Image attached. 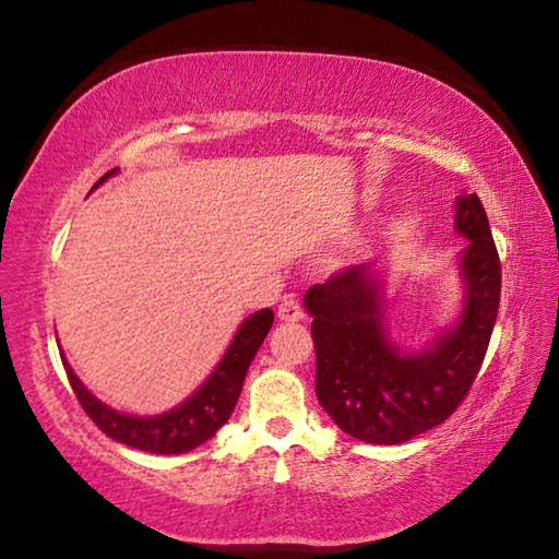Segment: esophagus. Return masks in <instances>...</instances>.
Wrapping results in <instances>:
<instances>
[{"label": "esophagus", "mask_w": 559, "mask_h": 559, "mask_svg": "<svg viewBox=\"0 0 559 559\" xmlns=\"http://www.w3.org/2000/svg\"><path fill=\"white\" fill-rule=\"evenodd\" d=\"M278 318L283 323H298V320L306 318V310H302L296 300H283L278 306Z\"/></svg>", "instance_id": "esophagus-1"}]
</instances>
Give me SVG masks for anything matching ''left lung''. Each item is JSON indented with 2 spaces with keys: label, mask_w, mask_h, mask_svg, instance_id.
Here are the masks:
<instances>
[{
  "label": "left lung",
  "mask_w": 559,
  "mask_h": 559,
  "mask_svg": "<svg viewBox=\"0 0 559 559\" xmlns=\"http://www.w3.org/2000/svg\"><path fill=\"white\" fill-rule=\"evenodd\" d=\"M466 296L456 325L421 353H400L384 333L382 281L367 263L308 288L316 394L340 429L365 443H404L439 427L466 400L484 365L500 302V261L484 204L456 200Z\"/></svg>",
  "instance_id": "left-lung-1"
}]
</instances>
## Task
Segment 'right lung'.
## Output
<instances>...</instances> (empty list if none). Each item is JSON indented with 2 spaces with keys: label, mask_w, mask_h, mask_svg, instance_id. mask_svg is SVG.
<instances>
[{
  "label": "right lung",
  "mask_w": 559,
  "mask_h": 559,
  "mask_svg": "<svg viewBox=\"0 0 559 559\" xmlns=\"http://www.w3.org/2000/svg\"><path fill=\"white\" fill-rule=\"evenodd\" d=\"M110 175H116V169L103 175L98 179V185L106 182ZM271 325V308H263L259 313L246 318L210 380L189 396L187 402L159 416H130L110 409V406L96 400V396L83 386L79 377L73 374L69 362H66V357L61 359L75 400L81 402L83 412L91 416L93 424H96L103 433L126 443V447L147 453H165V456H169V453H185L202 447L204 441H210L214 433L224 427L226 419H229L234 412L236 402H239L246 370H249L251 359L257 357V349L261 347L263 337L269 335Z\"/></svg>",
  "instance_id": "obj_1"
}]
</instances>
